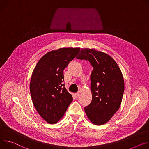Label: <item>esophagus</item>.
Listing matches in <instances>:
<instances>
[{
	"mask_svg": "<svg viewBox=\"0 0 149 149\" xmlns=\"http://www.w3.org/2000/svg\"><path fill=\"white\" fill-rule=\"evenodd\" d=\"M79 95H80V94H79V92H78V93H75V96H76L77 98L79 97Z\"/></svg>",
	"mask_w": 149,
	"mask_h": 149,
	"instance_id": "esophagus-1",
	"label": "esophagus"
}]
</instances>
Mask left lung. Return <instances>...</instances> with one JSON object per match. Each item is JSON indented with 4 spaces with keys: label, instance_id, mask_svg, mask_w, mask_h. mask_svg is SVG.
I'll return each mask as SVG.
<instances>
[{
    "label": "left lung",
    "instance_id": "obj_1",
    "mask_svg": "<svg viewBox=\"0 0 149 149\" xmlns=\"http://www.w3.org/2000/svg\"><path fill=\"white\" fill-rule=\"evenodd\" d=\"M76 58L89 60L93 66L91 75L92 101L85 111L92 123L103 125L120 107L124 91L122 72L109 55L95 48H81Z\"/></svg>",
    "mask_w": 149,
    "mask_h": 149
}]
</instances>
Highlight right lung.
Here are the masks:
<instances>
[{"instance_id": "add662e5", "label": "right lung", "mask_w": 149, "mask_h": 149, "mask_svg": "<svg viewBox=\"0 0 149 149\" xmlns=\"http://www.w3.org/2000/svg\"><path fill=\"white\" fill-rule=\"evenodd\" d=\"M80 48H61L47 53L32 72L29 84L32 101L40 116L56 124L73 101L64 85L63 70L80 53Z\"/></svg>"}]
</instances>
